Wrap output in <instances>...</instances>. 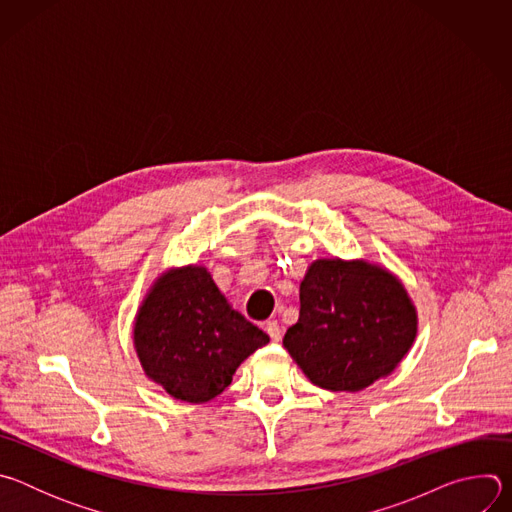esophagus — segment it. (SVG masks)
Returning <instances> with one entry per match:
<instances>
[{
    "mask_svg": "<svg viewBox=\"0 0 512 512\" xmlns=\"http://www.w3.org/2000/svg\"><path fill=\"white\" fill-rule=\"evenodd\" d=\"M265 330H267V334H269V338H271L273 342H279V340H281V328H279L277 320H269V322L265 324Z\"/></svg>",
    "mask_w": 512,
    "mask_h": 512,
    "instance_id": "34e87169",
    "label": "esophagus"
}]
</instances>
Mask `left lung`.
<instances>
[{
    "label": "left lung",
    "instance_id": "left-lung-1",
    "mask_svg": "<svg viewBox=\"0 0 512 512\" xmlns=\"http://www.w3.org/2000/svg\"><path fill=\"white\" fill-rule=\"evenodd\" d=\"M415 334L417 310L391 271L318 259L300 283V318L283 346L314 385L356 393L391 375Z\"/></svg>",
    "mask_w": 512,
    "mask_h": 512
}]
</instances>
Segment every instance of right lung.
Listing matches in <instances>:
<instances>
[{
  "label": "right lung",
  "instance_id": "1",
  "mask_svg": "<svg viewBox=\"0 0 512 512\" xmlns=\"http://www.w3.org/2000/svg\"><path fill=\"white\" fill-rule=\"evenodd\" d=\"M269 336L233 310L202 265L162 273L141 302L133 344L143 373L168 395L206 403Z\"/></svg>",
  "mask_w": 512,
  "mask_h": 512
}]
</instances>
